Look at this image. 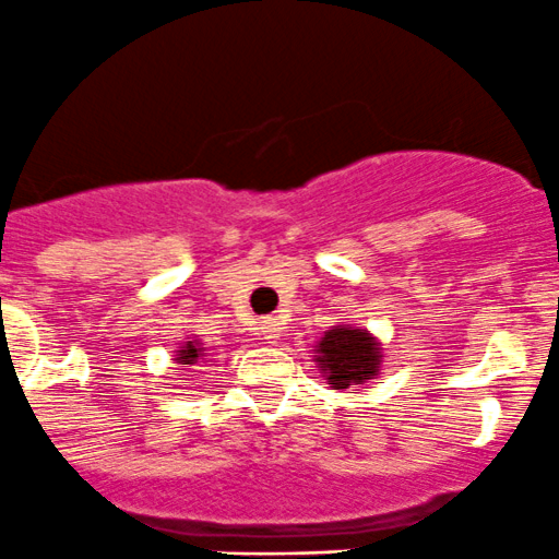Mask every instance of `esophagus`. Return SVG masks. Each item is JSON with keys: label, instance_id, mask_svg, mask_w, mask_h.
<instances>
[{"label": "esophagus", "instance_id": "1", "mask_svg": "<svg viewBox=\"0 0 559 559\" xmlns=\"http://www.w3.org/2000/svg\"><path fill=\"white\" fill-rule=\"evenodd\" d=\"M263 336H266L269 342H280V336H282V323H280L277 318L263 320Z\"/></svg>", "mask_w": 559, "mask_h": 559}]
</instances>
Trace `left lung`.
I'll list each match as a JSON object with an SVG mask.
<instances>
[{
	"mask_svg": "<svg viewBox=\"0 0 559 559\" xmlns=\"http://www.w3.org/2000/svg\"><path fill=\"white\" fill-rule=\"evenodd\" d=\"M314 364L325 378L329 389H364L383 367V345L372 331L361 325H331L314 345Z\"/></svg>",
	"mask_w": 559,
	"mask_h": 559,
	"instance_id": "8db88e82",
	"label": "left lung"
}]
</instances>
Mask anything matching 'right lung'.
Returning a JSON list of instances; mask_svg holds the SVG:
<instances>
[{
	"mask_svg": "<svg viewBox=\"0 0 559 559\" xmlns=\"http://www.w3.org/2000/svg\"><path fill=\"white\" fill-rule=\"evenodd\" d=\"M203 356H206V347H203V342L190 340V336H187V342H181V347L176 350L174 361L181 364V367H195Z\"/></svg>",
	"mask_w": 559,
	"mask_h": 559,
	"instance_id": "right-lung-1",
	"label": "right lung"
}]
</instances>
